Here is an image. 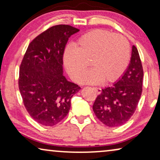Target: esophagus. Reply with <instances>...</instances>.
I'll return each instance as SVG.
<instances>
[{
	"instance_id": "obj_1",
	"label": "esophagus",
	"mask_w": 160,
	"mask_h": 160,
	"mask_svg": "<svg viewBox=\"0 0 160 160\" xmlns=\"http://www.w3.org/2000/svg\"><path fill=\"white\" fill-rule=\"evenodd\" d=\"M93 89L95 91V92L97 93L98 95H100V94L101 93V92H102L101 88H99V87H94Z\"/></svg>"
}]
</instances>
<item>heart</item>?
Here are the masks:
<instances>
[{"instance_id":"heart-1","label":"heart","mask_w":160,"mask_h":160,"mask_svg":"<svg viewBox=\"0 0 160 160\" xmlns=\"http://www.w3.org/2000/svg\"><path fill=\"white\" fill-rule=\"evenodd\" d=\"M130 58V47L124 36L96 29L80 36L75 47L65 48L63 62L75 82H79L90 62L93 69L84 76L82 82L98 84L103 81L108 84L116 82L123 74Z\"/></svg>"}]
</instances>
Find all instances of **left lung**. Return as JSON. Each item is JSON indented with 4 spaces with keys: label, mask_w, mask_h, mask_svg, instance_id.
I'll return each mask as SVG.
<instances>
[{
    "label": "left lung",
    "mask_w": 160,
    "mask_h": 160,
    "mask_svg": "<svg viewBox=\"0 0 160 160\" xmlns=\"http://www.w3.org/2000/svg\"><path fill=\"white\" fill-rule=\"evenodd\" d=\"M143 70L138 51L132 46L130 63L122 78L113 86L102 89L92 109L105 125L115 128L126 123L135 113L141 98Z\"/></svg>",
    "instance_id": "left-lung-1"
}]
</instances>
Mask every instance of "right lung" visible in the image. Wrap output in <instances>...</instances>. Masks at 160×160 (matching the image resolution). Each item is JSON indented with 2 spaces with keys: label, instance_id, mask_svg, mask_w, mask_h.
<instances>
[{
  "label": "right lung",
  "instance_id": "1",
  "mask_svg": "<svg viewBox=\"0 0 160 160\" xmlns=\"http://www.w3.org/2000/svg\"><path fill=\"white\" fill-rule=\"evenodd\" d=\"M78 31L68 25L48 28L30 43L22 60L18 85L24 106L42 125L62 121L71 108V98L81 89L62 75L65 45Z\"/></svg>",
  "mask_w": 160,
  "mask_h": 160
}]
</instances>
